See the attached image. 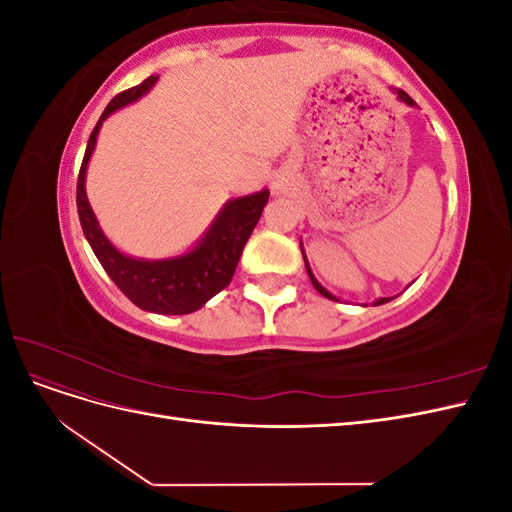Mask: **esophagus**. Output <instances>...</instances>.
Listing matches in <instances>:
<instances>
[{"label": "esophagus", "instance_id": "1", "mask_svg": "<svg viewBox=\"0 0 512 512\" xmlns=\"http://www.w3.org/2000/svg\"><path fill=\"white\" fill-rule=\"evenodd\" d=\"M273 192H277V194H280V192H284V181H280V179H275V181H273Z\"/></svg>", "mask_w": 512, "mask_h": 512}]
</instances>
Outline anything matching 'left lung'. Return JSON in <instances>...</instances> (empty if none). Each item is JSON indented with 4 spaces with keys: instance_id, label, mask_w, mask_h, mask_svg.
Here are the masks:
<instances>
[{
    "instance_id": "8db88e82",
    "label": "left lung",
    "mask_w": 512,
    "mask_h": 512,
    "mask_svg": "<svg viewBox=\"0 0 512 512\" xmlns=\"http://www.w3.org/2000/svg\"><path fill=\"white\" fill-rule=\"evenodd\" d=\"M397 98L401 100V102H406L408 106H416V102L406 94L404 89H397ZM301 252H303V243H301ZM303 260H305V269H307V275H309V280H312V284H314V288L322 294V297H327V299H331V301H337V297H333V294L324 288V286H320V282L316 280L314 277V273H312V269H309V265H307V258H305V252H303ZM391 301V297H382V299H378L374 305H382V303H389Z\"/></svg>"
}]
</instances>
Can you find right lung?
Segmentation results:
<instances>
[{
  "label": "right lung",
  "mask_w": 512,
  "mask_h": 512,
  "mask_svg": "<svg viewBox=\"0 0 512 512\" xmlns=\"http://www.w3.org/2000/svg\"><path fill=\"white\" fill-rule=\"evenodd\" d=\"M158 76H149L141 85L121 91L108 106L104 108L102 117L98 119L94 132H91L85 158L79 170V181H76V209H79V220L100 265L108 273V277L117 284V288L136 305L153 314H192L203 307L215 294L224 290L243 254V247L250 239L252 230L256 228L262 209L269 200V190H262L250 196L232 198L222 207L209 226V230L192 247L175 258L164 260H145L132 258L119 252L117 247L106 239L102 232L94 209H91L87 192H85V175L91 153L96 149V138L102 128V121L119 111L121 106L136 102L141 96L156 85Z\"/></svg>",
  "instance_id": "1"
}]
</instances>
